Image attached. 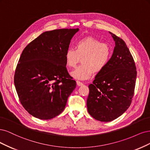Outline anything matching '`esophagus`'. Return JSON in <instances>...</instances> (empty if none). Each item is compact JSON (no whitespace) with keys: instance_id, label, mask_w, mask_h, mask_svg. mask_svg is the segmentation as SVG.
<instances>
[{"instance_id":"1","label":"esophagus","mask_w":150,"mask_h":150,"mask_svg":"<svg viewBox=\"0 0 150 150\" xmlns=\"http://www.w3.org/2000/svg\"><path fill=\"white\" fill-rule=\"evenodd\" d=\"M76 83H77V85H78L79 86H81L83 84V83H82V82H81V81H80L79 80H76Z\"/></svg>"}]
</instances>
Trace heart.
Returning <instances> with one entry per match:
<instances>
[{
    "mask_svg": "<svg viewBox=\"0 0 150 150\" xmlns=\"http://www.w3.org/2000/svg\"><path fill=\"white\" fill-rule=\"evenodd\" d=\"M112 49L108 44L102 43L93 37H86L77 40L75 49L69 47L65 52V64L70 68H74L79 62L81 64L71 72L74 78L86 80L93 72L102 71L111 60Z\"/></svg>",
    "mask_w": 150,
    "mask_h": 150,
    "instance_id": "1",
    "label": "heart"
}]
</instances>
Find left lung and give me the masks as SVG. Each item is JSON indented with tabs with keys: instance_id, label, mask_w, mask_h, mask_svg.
<instances>
[{
	"instance_id": "8db88e82",
	"label": "left lung",
	"mask_w": 150,
	"mask_h": 150,
	"mask_svg": "<svg viewBox=\"0 0 150 150\" xmlns=\"http://www.w3.org/2000/svg\"><path fill=\"white\" fill-rule=\"evenodd\" d=\"M115 42L107 67L90 84L86 100L88 112L96 120L108 122L119 117L129 108L133 98L137 68L126 43L110 32Z\"/></svg>"
}]
</instances>
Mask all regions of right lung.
I'll return each mask as SVG.
<instances>
[{
	"label": "right lung",
	"instance_id": "add662e5",
	"mask_svg": "<svg viewBox=\"0 0 150 150\" xmlns=\"http://www.w3.org/2000/svg\"><path fill=\"white\" fill-rule=\"evenodd\" d=\"M79 28L42 33L22 52L14 74L19 101L28 113L50 120L64 111L76 81L65 67V52Z\"/></svg>",
	"mask_w": 150,
	"mask_h": 150
}]
</instances>
